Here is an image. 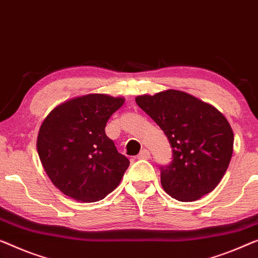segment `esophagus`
Instances as JSON below:
<instances>
[{
    "mask_svg": "<svg viewBox=\"0 0 258 258\" xmlns=\"http://www.w3.org/2000/svg\"><path fill=\"white\" fill-rule=\"evenodd\" d=\"M150 152H149V150H147V149H143V150H142L140 154H138V156H137V158L138 159H149L150 158Z\"/></svg>",
    "mask_w": 258,
    "mask_h": 258,
    "instance_id": "obj_1",
    "label": "esophagus"
}]
</instances>
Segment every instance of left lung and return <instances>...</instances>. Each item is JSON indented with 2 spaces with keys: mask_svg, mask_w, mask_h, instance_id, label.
<instances>
[{
  "mask_svg": "<svg viewBox=\"0 0 258 258\" xmlns=\"http://www.w3.org/2000/svg\"><path fill=\"white\" fill-rule=\"evenodd\" d=\"M135 100L172 148V163L160 167L164 191L179 201H194L212 192L233 155L234 133L227 118L212 104L177 89Z\"/></svg>",
  "mask_w": 258,
  "mask_h": 258,
  "instance_id": "8db88e82",
  "label": "left lung"
}]
</instances>
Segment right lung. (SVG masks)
<instances>
[{
  "instance_id": "1",
  "label": "right lung",
  "mask_w": 258,
  "mask_h": 258,
  "mask_svg": "<svg viewBox=\"0 0 258 258\" xmlns=\"http://www.w3.org/2000/svg\"><path fill=\"white\" fill-rule=\"evenodd\" d=\"M124 98L91 93L54 107L37 137L39 159L55 187L81 203H95L121 182L129 159L104 128Z\"/></svg>"
}]
</instances>
